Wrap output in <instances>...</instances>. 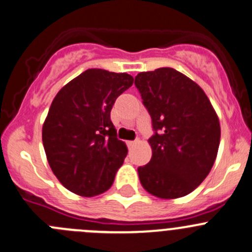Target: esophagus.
I'll list each match as a JSON object with an SVG mask.
<instances>
[{"label":"esophagus","instance_id":"34e87169","mask_svg":"<svg viewBox=\"0 0 252 252\" xmlns=\"http://www.w3.org/2000/svg\"><path fill=\"white\" fill-rule=\"evenodd\" d=\"M137 142H138L137 140H135V141H128V142H127V146H128V148H132L133 146H135L136 143H137Z\"/></svg>","mask_w":252,"mask_h":252}]
</instances>
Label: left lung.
<instances>
[{"instance_id": "obj_1", "label": "left lung", "mask_w": 252, "mask_h": 252, "mask_svg": "<svg viewBox=\"0 0 252 252\" xmlns=\"http://www.w3.org/2000/svg\"><path fill=\"white\" fill-rule=\"evenodd\" d=\"M135 85L152 119V158L138 167L143 188L162 199L191 193L209 174L220 124L198 84L173 68L137 74Z\"/></svg>"}]
</instances>
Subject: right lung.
Instances as JSON below:
<instances>
[{
	"label": "right lung",
	"instance_id": "add662e5",
	"mask_svg": "<svg viewBox=\"0 0 252 252\" xmlns=\"http://www.w3.org/2000/svg\"><path fill=\"white\" fill-rule=\"evenodd\" d=\"M133 84L126 73L88 69L59 90L43 125L48 163L68 190L83 196L114 183L127 147L117 138L110 112Z\"/></svg>",
	"mask_w": 252,
	"mask_h": 252
}]
</instances>
